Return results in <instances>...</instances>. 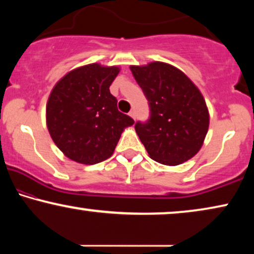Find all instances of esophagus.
Listing matches in <instances>:
<instances>
[{
	"instance_id": "1",
	"label": "esophagus",
	"mask_w": 254,
	"mask_h": 254,
	"mask_svg": "<svg viewBox=\"0 0 254 254\" xmlns=\"http://www.w3.org/2000/svg\"><path fill=\"white\" fill-rule=\"evenodd\" d=\"M129 116H130L131 118H133V119L135 120V118H136V116H135V111H130V112H129Z\"/></svg>"
}]
</instances>
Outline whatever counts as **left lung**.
Returning <instances> with one entry per match:
<instances>
[{
	"label": "left lung",
	"mask_w": 254,
	"mask_h": 254,
	"mask_svg": "<svg viewBox=\"0 0 254 254\" xmlns=\"http://www.w3.org/2000/svg\"><path fill=\"white\" fill-rule=\"evenodd\" d=\"M147 97L150 118L135 130L149 157L164 165H179L197 154L209 127V112L197 86L165 62L130 65Z\"/></svg>",
	"instance_id": "1"
}]
</instances>
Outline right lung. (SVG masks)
Returning a JSON list of instances; mask_svg holds the SVG:
<instances>
[{
  "label": "right lung",
  "mask_w": 254,
  "mask_h": 254,
  "mask_svg": "<svg viewBox=\"0 0 254 254\" xmlns=\"http://www.w3.org/2000/svg\"><path fill=\"white\" fill-rule=\"evenodd\" d=\"M117 65L90 64L72 69L54 85L46 105L52 140L69 159L91 165L112 156L121 133L134 120L121 113L110 85Z\"/></svg>",
  "instance_id": "right-lung-1"
}]
</instances>
